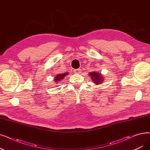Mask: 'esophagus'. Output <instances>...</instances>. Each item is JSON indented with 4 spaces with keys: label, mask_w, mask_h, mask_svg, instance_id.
Returning <instances> with one entry per match:
<instances>
[{
    "label": "esophagus",
    "mask_w": 150,
    "mask_h": 150,
    "mask_svg": "<svg viewBox=\"0 0 150 150\" xmlns=\"http://www.w3.org/2000/svg\"><path fill=\"white\" fill-rule=\"evenodd\" d=\"M74 72L76 74H80L81 73V70H80V69H76V70H74Z\"/></svg>",
    "instance_id": "esophagus-1"
}]
</instances>
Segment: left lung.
I'll return each instance as SVG.
<instances>
[{"instance_id":"obj_1","label":"left lung","mask_w":150,"mask_h":150,"mask_svg":"<svg viewBox=\"0 0 150 150\" xmlns=\"http://www.w3.org/2000/svg\"><path fill=\"white\" fill-rule=\"evenodd\" d=\"M88 75L90 76L91 79L93 81V83L96 84H100L104 82V78L105 77L103 75H102L100 73L97 71H94V72H90Z\"/></svg>"}]
</instances>
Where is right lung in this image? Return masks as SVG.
<instances>
[{
	"mask_svg": "<svg viewBox=\"0 0 150 150\" xmlns=\"http://www.w3.org/2000/svg\"><path fill=\"white\" fill-rule=\"evenodd\" d=\"M68 75V72H65V73H62V74H59L56 75V76L53 78V81L54 83H56L57 84L60 83V82L63 80V79L65 78Z\"/></svg>",
	"mask_w": 150,
	"mask_h": 150,
	"instance_id": "right-lung-1",
	"label": "right lung"
}]
</instances>
